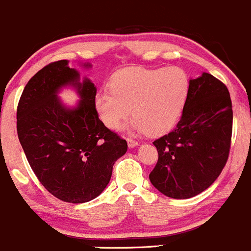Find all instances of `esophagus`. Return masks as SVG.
Masks as SVG:
<instances>
[{"instance_id": "34e87169", "label": "esophagus", "mask_w": 251, "mask_h": 251, "mask_svg": "<svg viewBox=\"0 0 251 251\" xmlns=\"http://www.w3.org/2000/svg\"><path fill=\"white\" fill-rule=\"evenodd\" d=\"M126 142H128V147H129V148H135V147L138 146L137 141L131 140V138H128V140H126Z\"/></svg>"}]
</instances>
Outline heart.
I'll list each match as a JSON object with an SVG mask.
<instances>
[{
    "label": "heart",
    "mask_w": 251,
    "mask_h": 251,
    "mask_svg": "<svg viewBox=\"0 0 251 251\" xmlns=\"http://www.w3.org/2000/svg\"><path fill=\"white\" fill-rule=\"evenodd\" d=\"M109 85L110 91H99L94 100L103 125L116 130L132 114L131 130L158 136L177 123L187 101L189 77L178 67L126 68L115 74Z\"/></svg>",
    "instance_id": "b5f03b06"
}]
</instances>
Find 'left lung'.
<instances>
[{
  "label": "left lung",
  "mask_w": 251,
  "mask_h": 251,
  "mask_svg": "<svg viewBox=\"0 0 251 251\" xmlns=\"http://www.w3.org/2000/svg\"><path fill=\"white\" fill-rule=\"evenodd\" d=\"M230 94L211 74L189 79V91L176 128L154 141L158 161L149 179L176 200L208 189L225 168L230 149Z\"/></svg>",
  "instance_id": "8db88e82"
}]
</instances>
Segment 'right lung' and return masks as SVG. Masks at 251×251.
Returning a JSON list of instances; mask_svg holds the SVG:
<instances>
[{
	"mask_svg": "<svg viewBox=\"0 0 251 251\" xmlns=\"http://www.w3.org/2000/svg\"><path fill=\"white\" fill-rule=\"evenodd\" d=\"M91 68L90 63H81ZM80 97L73 107L58 97L63 87ZM96 87L61 60L29 79L17 107V135L38 181L61 201L96 199L110 181L114 163L128 144L105 126L94 105Z\"/></svg>",
	"mask_w": 251,
	"mask_h": 251,
	"instance_id": "add662e5",
	"label": "right lung"
}]
</instances>
